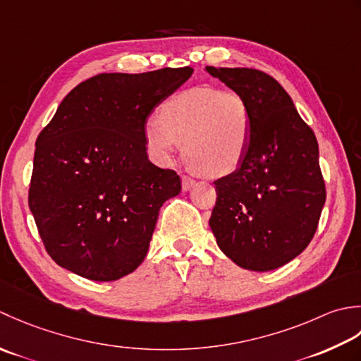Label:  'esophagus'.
<instances>
[{
    "label": "esophagus",
    "mask_w": 361,
    "mask_h": 361,
    "mask_svg": "<svg viewBox=\"0 0 361 361\" xmlns=\"http://www.w3.org/2000/svg\"><path fill=\"white\" fill-rule=\"evenodd\" d=\"M195 180L191 179V178H188V176H182V188L185 190V191H188L191 187L195 185Z\"/></svg>",
    "instance_id": "1"
}]
</instances>
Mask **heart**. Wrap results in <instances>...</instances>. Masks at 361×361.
<instances>
[{"label": "heart", "mask_w": 361, "mask_h": 361, "mask_svg": "<svg viewBox=\"0 0 361 361\" xmlns=\"http://www.w3.org/2000/svg\"><path fill=\"white\" fill-rule=\"evenodd\" d=\"M160 121L145 124L152 157L170 164L182 145L191 166L210 178L231 174L246 157L252 138V110L243 94L215 87H193L160 107Z\"/></svg>", "instance_id": "obj_1"}]
</instances>
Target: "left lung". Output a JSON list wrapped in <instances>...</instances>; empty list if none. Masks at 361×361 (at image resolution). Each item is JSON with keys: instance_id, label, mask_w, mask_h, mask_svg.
I'll return each instance as SVG.
<instances>
[{"instance_id": "1", "label": "left lung", "mask_w": 361, "mask_h": 361, "mask_svg": "<svg viewBox=\"0 0 361 361\" xmlns=\"http://www.w3.org/2000/svg\"><path fill=\"white\" fill-rule=\"evenodd\" d=\"M246 98L252 138L232 174L215 180L210 229L238 267L271 271L312 241L326 202L319 149L290 94L274 78L252 68L205 67Z\"/></svg>"}]
</instances>
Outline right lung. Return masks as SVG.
I'll use <instances>...</instances> for the list:
<instances>
[{"mask_svg":"<svg viewBox=\"0 0 361 361\" xmlns=\"http://www.w3.org/2000/svg\"><path fill=\"white\" fill-rule=\"evenodd\" d=\"M191 75L102 73L57 107L35 142L29 209L59 267L110 282L145 260L160 207L180 193L179 176L149 161L145 124Z\"/></svg>","mask_w":361,"mask_h":361,"instance_id":"right-lung-1","label":"right lung"}]
</instances>
